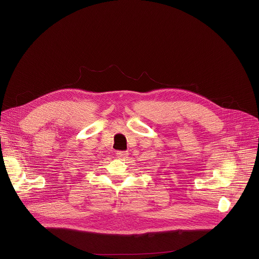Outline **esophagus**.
<instances>
[{
    "mask_svg": "<svg viewBox=\"0 0 259 259\" xmlns=\"http://www.w3.org/2000/svg\"><path fill=\"white\" fill-rule=\"evenodd\" d=\"M116 156L119 158H125L126 156H128V152L127 151H116Z\"/></svg>",
    "mask_w": 259,
    "mask_h": 259,
    "instance_id": "1",
    "label": "esophagus"
}]
</instances>
